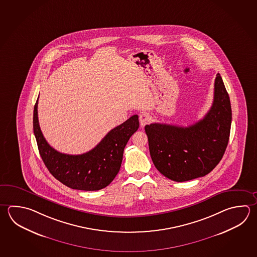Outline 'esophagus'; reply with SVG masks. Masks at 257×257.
Segmentation results:
<instances>
[{
  "label": "esophagus",
  "mask_w": 257,
  "mask_h": 257,
  "mask_svg": "<svg viewBox=\"0 0 257 257\" xmlns=\"http://www.w3.org/2000/svg\"><path fill=\"white\" fill-rule=\"evenodd\" d=\"M151 120H152V117H151L149 113H146V112L141 113L140 116H139V121H140V124L142 126L148 124L150 122Z\"/></svg>",
  "instance_id": "1"
}]
</instances>
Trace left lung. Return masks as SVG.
I'll return each instance as SVG.
<instances>
[{
	"instance_id": "obj_1",
	"label": "left lung",
	"mask_w": 257,
	"mask_h": 257,
	"mask_svg": "<svg viewBox=\"0 0 257 257\" xmlns=\"http://www.w3.org/2000/svg\"><path fill=\"white\" fill-rule=\"evenodd\" d=\"M231 122L230 98L217 73L213 104L202 120L187 127L158 122L145 127L156 169L175 182L207 175L223 158Z\"/></svg>"
}]
</instances>
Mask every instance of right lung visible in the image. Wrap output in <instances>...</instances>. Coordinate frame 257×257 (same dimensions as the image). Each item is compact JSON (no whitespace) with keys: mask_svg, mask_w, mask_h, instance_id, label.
I'll return each instance as SVG.
<instances>
[{"mask_svg":"<svg viewBox=\"0 0 257 257\" xmlns=\"http://www.w3.org/2000/svg\"><path fill=\"white\" fill-rule=\"evenodd\" d=\"M38 99L34 109V133L40 155L49 172L72 189L97 191L111 184L120 167L127 142L138 128V115L116 126L93 149L78 155L62 154L45 140L38 121Z\"/></svg>","mask_w":257,"mask_h":257,"instance_id":"add662e5","label":"right lung"}]
</instances>
